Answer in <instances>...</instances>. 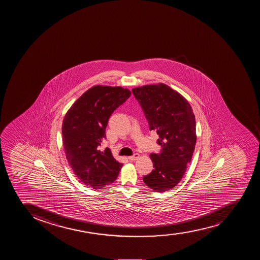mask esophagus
<instances>
[{"mask_svg":"<svg viewBox=\"0 0 260 260\" xmlns=\"http://www.w3.org/2000/svg\"><path fill=\"white\" fill-rule=\"evenodd\" d=\"M140 157V155L138 153H135L133 156H131V157H128V159L131 160V161H135V160H137L138 157Z\"/></svg>","mask_w":260,"mask_h":260,"instance_id":"1","label":"esophagus"}]
</instances>
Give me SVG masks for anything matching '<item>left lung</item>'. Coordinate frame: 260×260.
<instances>
[{
	"label": "left lung",
	"instance_id": "left-lung-1",
	"mask_svg": "<svg viewBox=\"0 0 260 260\" xmlns=\"http://www.w3.org/2000/svg\"><path fill=\"white\" fill-rule=\"evenodd\" d=\"M132 93L162 147L158 153L150 155L154 170L143 181L155 191L165 192L180 182L191 160L197 141L195 115L187 101L165 84L134 88Z\"/></svg>",
	"mask_w": 260,
	"mask_h": 260
}]
</instances>
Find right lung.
<instances>
[{
	"label": "right lung",
	"instance_id": "obj_1",
	"mask_svg": "<svg viewBox=\"0 0 260 260\" xmlns=\"http://www.w3.org/2000/svg\"><path fill=\"white\" fill-rule=\"evenodd\" d=\"M131 96L122 87L95 85L70 108L62 121L65 154L76 177L94 190L113 182L123 164L108 147L101 151L112 113Z\"/></svg>",
	"mask_w": 260,
	"mask_h": 260
}]
</instances>
